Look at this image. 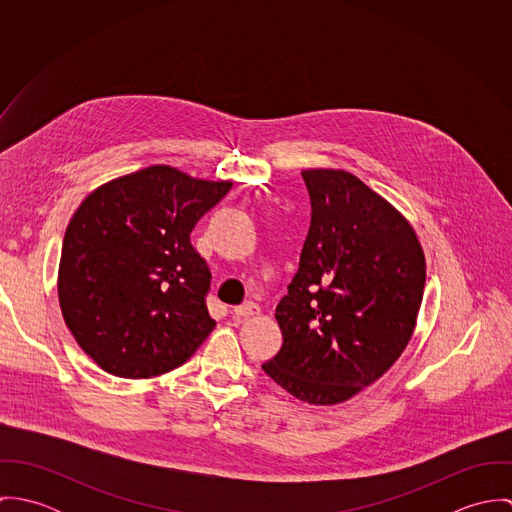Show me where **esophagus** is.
I'll use <instances>...</instances> for the list:
<instances>
[{"label":"esophagus","instance_id":"obj_1","mask_svg":"<svg viewBox=\"0 0 512 512\" xmlns=\"http://www.w3.org/2000/svg\"><path fill=\"white\" fill-rule=\"evenodd\" d=\"M260 311H262L260 305L254 303V301H246V303L234 307L236 317H252V315H260Z\"/></svg>","mask_w":512,"mask_h":512}]
</instances>
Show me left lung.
I'll use <instances>...</instances> for the list:
<instances>
[{
    "label": "left lung",
    "mask_w": 512,
    "mask_h": 512,
    "mask_svg": "<svg viewBox=\"0 0 512 512\" xmlns=\"http://www.w3.org/2000/svg\"><path fill=\"white\" fill-rule=\"evenodd\" d=\"M311 226L276 307L284 335L264 372L297 400L341 404L410 343L426 284L422 244L402 213L343 169H303Z\"/></svg>",
    "instance_id": "1"
}]
</instances>
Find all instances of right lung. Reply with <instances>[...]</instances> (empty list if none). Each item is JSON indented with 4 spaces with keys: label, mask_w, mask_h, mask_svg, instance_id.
Masks as SVG:
<instances>
[{
    "label": "right lung",
    "mask_w": 512,
    "mask_h": 512,
    "mask_svg": "<svg viewBox=\"0 0 512 512\" xmlns=\"http://www.w3.org/2000/svg\"><path fill=\"white\" fill-rule=\"evenodd\" d=\"M230 187L149 165L80 203L57 288L67 327L102 370L122 378L169 372L215 329L205 303L211 272L189 234Z\"/></svg>",
    "instance_id": "obj_1"
}]
</instances>
